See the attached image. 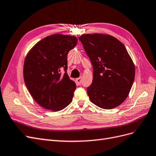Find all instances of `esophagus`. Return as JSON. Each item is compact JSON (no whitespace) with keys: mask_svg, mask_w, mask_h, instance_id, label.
<instances>
[{"mask_svg":"<svg viewBox=\"0 0 156 156\" xmlns=\"http://www.w3.org/2000/svg\"><path fill=\"white\" fill-rule=\"evenodd\" d=\"M82 77H80V78H78L76 79V83L78 85L81 84L82 83Z\"/></svg>","mask_w":156,"mask_h":156,"instance_id":"1","label":"esophagus"}]
</instances>
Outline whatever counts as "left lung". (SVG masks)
<instances>
[{
  "instance_id": "obj_1",
  "label": "left lung",
  "mask_w": 156,
  "mask_h": 156,
  "mask_svg": "<svg viewBox=\"0 0 156 156\" xmlns=\"http://www.w3.org/2000/svg\"><path fill=\"white\" fill-rule=\"evenodd\" d=\"M79 39L93 69V82L87 88L90 100L102 109L117 107L128 97L135 78V66L126 48L107 34H84Z\"/></svg>"
}]
</instances>
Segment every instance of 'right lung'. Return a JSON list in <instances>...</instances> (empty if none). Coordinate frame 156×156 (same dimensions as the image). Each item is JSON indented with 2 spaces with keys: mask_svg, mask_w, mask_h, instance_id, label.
Listing matches in <instances>:
<instances>
[{
  "mask_svg": "<svg viewBox=\"0 0 156 156\" xmlns=\"http://www.w3.org/2000/svg\"><path fill=\"white\" fill-rule=\"evenodd\" d=\"M77 42L75 36L51 35L37 43L27 55L24 83L35 101L43 108L58 112L72 102L76 85L67 73V56ZM63 68L65 73L62 75Z\"/></svg>",
  "mask_w": 156,
  "mask_h": 156,
  "instance_id": "obj_1",
  "label": "right lung"
}]
</instances>
